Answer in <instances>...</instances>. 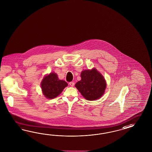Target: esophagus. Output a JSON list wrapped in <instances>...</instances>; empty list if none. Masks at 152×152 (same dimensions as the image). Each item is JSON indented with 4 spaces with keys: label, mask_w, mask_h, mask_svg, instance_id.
<instances>
[{
    "label": "esophagus",
    "mask_w": 152,
    "mask_h": 152,
    "mask_svg": "<svg viewBox=\"0 0 152 152\" xmlns=\"http://www.w3.org/2000/svg\"><path fill=\"white\" fill-rule=\"evenodd\" d=\"M69 85L71 87H73L74 86V83L71 82L69 83Z\"/></svg>",
    "instance_id": "1"
}]
</instances>
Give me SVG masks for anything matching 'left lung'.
Instances as JSON below:
<instances>
[{
	"label": "left lung",
	"instance_id": "left-lung-1",
	"mask_svg": "<svg viewBox=\"0 0 152 152\" xmlns=\"http://www.w3.org/2000/svg\"><path fill=\"white\" fill-rule=\"evenodd\" d=\"M81 80L75 85L88 100H95L102 97L107 87L103 76L97 70H84L81 73Z\"/></svg>",
	"mask_w": 152,
	"mask_h": 152
}]
</instances>
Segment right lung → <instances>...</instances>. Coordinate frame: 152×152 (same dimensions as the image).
I'll use <instances>...</instances> for the list:
<instances>
[{"instance_id":"1","label":"right lung","mask_w":152,"mask_h":152,"mask_svg":"<svg viewBox=\"0 0 152 152\" xmlns=\"http://www.w3.org/2000/svg\"><path fill=\"white\" fill-rule=\"evenodd\" d=\"M68 83L63 80H59L55 73L45 75L41 82V87L44 96L48 99H53L59 96Z\"/></svg>"}]
</instances>
